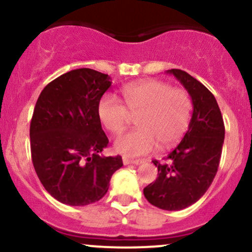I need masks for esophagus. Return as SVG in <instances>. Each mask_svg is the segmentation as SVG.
Returning <instances> with one entry per match:
<instances>
[{"instance_id": "34e87169", "label": "esophagus", "mask_w": 252, "mask_h": 252, "mask_svg": "<svg viewBox=\"0 0 252 252\" xmlns=\"http://www.w3.org/2000/svg\"><path fill=\"white\" fill-rule=\"evenodd\" d=\"M142 162H143V160H141V159H129V158H126V157L123 158L124 165H130V164L139 165V164H142Z\"/></svg>"}]
</instances>
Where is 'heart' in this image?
I'll return each instance as SVG.
<instances>
[{"label":"heart","mask_w":252,"mask_h":252,"mask_svg":"<svg viewBox=\"0 0 252 252\" xmlns=\"http://www.w3.org/2000/svg\"><path fill=\"white\" fill-rule=\"evenodd\" d=\"M124 105L106 94L98 105V117L107 131L120 134L130 116L136 117L137 129L121 135L115 149L126 157H139L156 148L172 147L188 130L192 101L183 88H172L166 82L145 80L126 85L121 90Z\"/></svg>","instance_id":"b5f03b06"}]
</instances>
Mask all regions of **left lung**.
I'll return each instance as SVG.
<instances>
[{
	"mask_svg": "<svg viewBox=\"0 0 252 252\" xmlns=\"http://www.w3.org/2000/svg\"><path fill=\"white\" fill-rule=\"evenodd\" d=\"M192 100L189 129L164 162L158 167L156 182L143 189L153 206L164 211H181L197 202L218 172L225 139V126L217 99L211 91L187 71L171 69Z\"/></svg>",
	"mask_w": 252,
	"mask_h": 252,
	"instance_id": "obj_1",
	"label": "left lung"
}]
</instances>
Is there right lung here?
<instances>
[{
  "label": "right lung",
  "instance_id": "obj_1",
  "mask_svg": "<svg viewBox=\"0 0 252 252\" xmlns=\"http://www.w3.org/2000/svg\"><path fill=\"white\" fill-rule=\"evenodd\" d=\"M110 80L90 68L70 70L46 85L35 103L30 126L33 166L46 191L64 204L99 201L123 166L120 156H100L109 139L98 105Z\"/></svg>",
  "mask_w": 252,
  "mask_h": 252
}]
</instances>
